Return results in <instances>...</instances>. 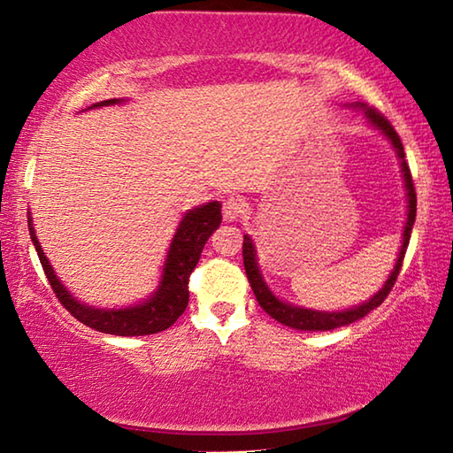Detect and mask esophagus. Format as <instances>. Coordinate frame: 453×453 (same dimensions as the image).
<instances>
[{"label": "esophagus", "mask_w": 453, "mask_h": 453, "mask_svg": "<svg viewBox=\"0 0 453 453\" xmlns=\"http://www.w3.org/2000/svg\"><path fill=\"white\" fill-rule=\"evenodd\" d=\"M242 212H245V204H242V200L239 196L225 198V203H222V217H225V220H239L242 217Z\"/></svg>", "instance_id": "34e87169"}]
</instances>
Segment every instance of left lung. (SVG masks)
Instances as JSON below:
<instances>
[{
    "instance_id": "8db88e82",
    "label": "left lung",
    "mask_w": 453,
    "mask_h": 453,
    "mask_svg": "<svg viewBox=\"0 0 453 453\" xmlns=\"http://www.w3.org/2000/svg\"><path fill=\"white\" fill-rule=\"evenodd\" d=\"M352 109L360 111L365 115L366 123L371 125L372 129H377L379 134L391 143V148L395 150L396 157H399L401 164V173H403V184H405V196H407V220L405 226H403V241H401V249L399 255H396L395 267L391 273H388L387 281L382 283V288L374 294L371 299L366 302L352 305L348 310H340V311H324V310H311V308H303V305H296L285 302V299L277 297L273 291L265 281V277L261 273L259 267V259H257V247L253 239L249 234H245V241H242V263H245V271H247V280L250 283V289L257 297V302L267 314L281 322L283 326H289V328L299 330V332H326V330H334L340 328V326H348L357 319L365 318L368 311H372L374 308L385 302V297L388 296V291L393 289V285L396 281V275H399V269L403 265V257H405V250L409 245V239H411V231H413V222H415V212H417V196H415V188H413V180H411V172H409V165L405 162V151H403V143L396 131L393 129V125L388 123L385 117H382L377 109L366 107L365 103H354L350 105Z\"/></svg>"
}]
</instances>
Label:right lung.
Returning a JSON list of instances; mask_svg holds the SVG:
<instances>
[{
  "instance_id": "right-lung-1",
  "label": "right lung",
  "mask_w": 453,
  "mask_h": 453,
  "mask_svg": "<svg viewBox=\"0 0 453 453\" xmlns=\"http://www.w3.org/2000/svg\"><path fill=\"white\" fill-rule=\"evenodd\" d=\"M121 103H125V99H109L95 103L88 109L121 105ZM220 220L222 214L219 200L188 211L180 220L176 233H173L157 288L143 302L127 305V308H95V305L82 303L81 299H76L66 289V285L58 280V275L54 273L50 261L46 259L36 231H34L32 217H27V226H30V239L36 247L40 263L44 267V273L52 285L54 294L79 322L96 332L115 334V336H148V334L168 330L184 314L188 297H190V294H188V277L196 267L206 241L220 226Z\"/></svg>"
}]
</instances>
